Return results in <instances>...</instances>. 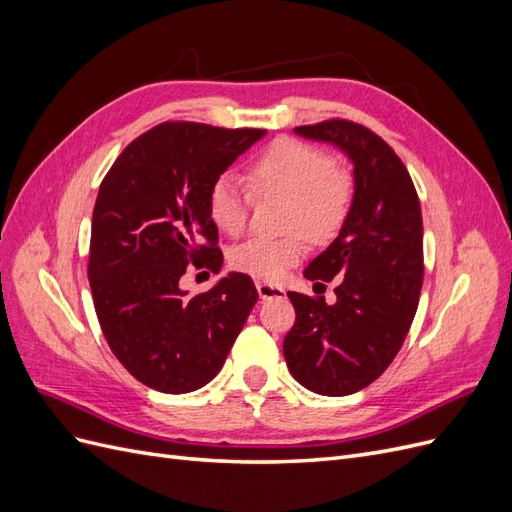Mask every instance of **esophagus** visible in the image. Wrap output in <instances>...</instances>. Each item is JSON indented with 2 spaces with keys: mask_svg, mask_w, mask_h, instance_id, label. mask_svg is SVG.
<instances>
[{
  "mask_svg": "<svg viewBox=\"0 0 512 512\" xmlns=\"http://www.w3.org/2000/svg\"><path fill=\"white\" fill-rule=\"evenodd\" d=\"M256 290L260 294V299H275V297H282V294H284L282 286L267 284V282H256Z\"/></svg>",
  "mask_w": 512,
  "mask_h": 512,
  "instance_id": "34e87169",
  "label": "esophagus"
}]
</instances>
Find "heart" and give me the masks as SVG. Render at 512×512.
<instances>
[{
	"instance_id": "b5f03b06",
	"label": "heart",
	"mask_w": 512,
	"mask_h": 512,
	"mask_svg": "<svg viewBox=\"0 0 512 512\" xmlns=\"http://www.w3.org/2000/svg\"><path fill=\"white\" fill-rule=\"evenodd\" d=\"M250 190L230 175L215 177L207 190L211 222L230 237L247 228L254 197L288 198L286 228L280 239L254 237L232 247L230 265L265 282H280L307 252V237L327 243L348 220L354 200V179L335 166L327 149L301 138L280 136L258 151L245 168Z\"/></svg>"
}]
</instances>
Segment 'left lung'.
<instances>
[{
  "mask_svg": "<svg viewBox=\"0 0 512 512\" xmlns=\"http://www.w3.org/2000/svg\"><path fill=\"white\" fill-rule=\"evenodd\" d=\"M294 132L348 153L354 200L339 237L303 273L318 284L337 277V303L288 292L297 320L284 356L305 389L352 395L384 374L414 320L425 269L421 203L406 164L361 123L335 117Z\"/></svg>",
  "mask_w": 512,
  "mask_h": 512,
  "instance_id": "obj_1",
  "label": "left lung"
}]
</instances>
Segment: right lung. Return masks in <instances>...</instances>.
Instances as JSON below:
<instances>
[{
  "instance_id": "add662e5",
  "label": "right lung",
  "mask_w": 512,
  "mask_h": 512,
  "mask_svg": "<svg viewBox=\"0 0 512 512\" xmlns=\"http://www.w3.org/2000/svg\"><path fill=\"white\" fill-rule=\"evenodd\" d=\"M265 132L164 121L134 138L100 183L87 265L91 297L113 354L149 389L181 395L218 376L258 301L245 273L194 297L179 280L190 265L220 271L207 190Z\"/></svg>"
}]
</instances>
